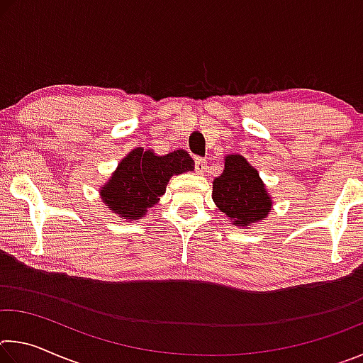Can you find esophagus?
Here are the masks:
<instances>
[{
  "instance_id": "1",
  "label": "esophagus",
  "mask_w": 363,
  "mask_h": 363,
  "mask_svg": "<svg viewBox=\"0 0 363 363\" xmlns=\"http://www.w3.org/2000/svg\"><path fill=\"white\" fill-rule=\"evenodd\" d=\"M206 168H208V164H206V160H203V158H196V160H195V169L199 171L200 174L206 173Z\"/></svg>"
}]
</instances>
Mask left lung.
I'll list each match as a JSON object with an SVG mask.
<instances>
[{
    "mask_svg": "<svg viewBox=\"0 0 363 363\" xmlns=\"http://www.w3.org/2000/svg\"><path fill=\"white\" fill-rule=\"evenodd\" d=\"M213 201L232 225L247 227L266 219L272 196L255 167L240 153L224 157V171L213 181Z\"/></svg>",
    "mask_w": 363,
    "mask_h": 363,
    "instance_id": "1",
    "label": "left lung"
}]
</instances>
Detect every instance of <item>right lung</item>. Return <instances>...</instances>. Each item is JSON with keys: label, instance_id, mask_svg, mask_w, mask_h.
I'll return each mask as SVG.
<instances>
[{"label": "right lung", "instance_id": "1", "mask_svg": "<svg viewBox=\"0 0 363 363\" xmlns=\"http://www.w3.org/2000/svg\"><path fill=\"white\" fill-rule=\"evenodd\" d=\"M195 163L186 150L157 155L152 149H133L99 189L110 211L123 220L144 218L149 208L158 203L174 174L194 171Z\"/></svg>", "mask_w": 363, "mask_h": 363}]
</instances>
